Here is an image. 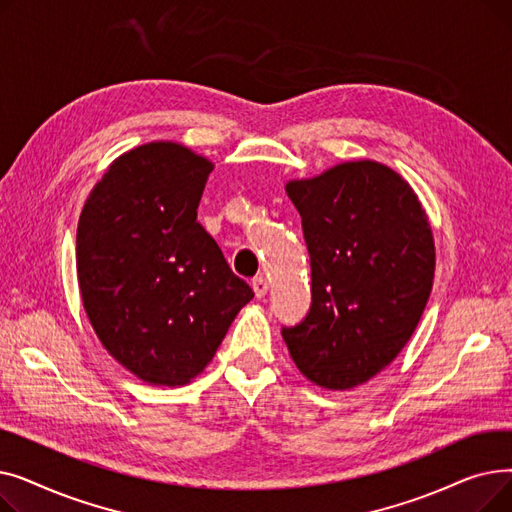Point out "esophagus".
Listing matches in <instances>:
<instances>
[{
	"mask_svg": "<svg viewBox=\"0 0 512 512\" xmlns=\"http://www.w3.org/2000/svg\"><path fill=\"white\" fill-rule=\"evenodd\" d=\"M253 290H255V297L257 299H263L265 294H267V290H270V284H267V280L263 276H259V278L253 280Z\"/></svg>",
	"mask_w": 512,
	"mask_h": 512,
	"instance_id": "1",
	"label": "esophagus"
}]
</instances>
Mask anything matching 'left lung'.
Returning <instances> with one entry per match:
<instances>
[{"instance_id":"1","label":"left lung","mask_w":512,"mask_h":512,"mask_svg":"<svg viewBox=\"0 0 512 512\" xmlns=\"http://www.w3.org/2000/svg\"><path fill=\"white\" fill-rule=\"evenodd\" d=\"M311 255V311L284 328L288 353L326 390H353L411 340L436 272V245L413 186L373 159L286 182Z\"/></svg>"}]
</instances>
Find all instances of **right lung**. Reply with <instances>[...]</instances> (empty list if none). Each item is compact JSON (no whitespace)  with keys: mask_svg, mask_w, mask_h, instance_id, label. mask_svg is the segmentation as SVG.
Masks as SVG:
<instances>
[{"mask_svg":"<svg viewBox=\"0 0 512 512\" xmlns=\"http://www.w3.org/2000/svg\"><path fill=\"white\" fill-rule=\"evenodd\" d=\"M213 161L174 141L132 147L93 186L76 230L91 326L149 386L191 384L255 294L197 222Z\"/></svg>","mask_w":512,"mask_h":512,"instance_id":"1","label":"right lung"}]
</instances>
